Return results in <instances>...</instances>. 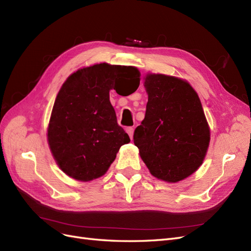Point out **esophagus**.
I'll use <instances>...</instances> for the list:
<instances>
[{
    "label": "esophagus",
    "instance_id": "esophagus-1",
    "mask_svg": "<svg viewBox=\"0 0 251 251\" xmlns=\"http://www.w3.org/2000/svg\"><path fill=\"white\" fill-rule=\"evenodd\" d=\"M126 133L128 134V136H130V138L131 139H133V133H134V128L132 127V126H128V127H126Z\"/></svg>",
    "mask_w": 251,
    "mask_h": 251
}]
</instances>
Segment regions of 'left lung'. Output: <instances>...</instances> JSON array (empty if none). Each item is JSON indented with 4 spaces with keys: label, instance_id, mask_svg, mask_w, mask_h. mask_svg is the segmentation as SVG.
I'll list each match as a JSON object with an SVG mask.
<instances>
[{
    "label": "left lung",
    "instance_id": "8db88e82",
    "mask_svg": "<svg viewBox=\"0 0 251 251\" xmlns=\"http://www.w3.org/2000/svg\"><path fill=\"white\" fill-rule=\"evenodd\" d=\"M144 79L149 100L134 143L154 177L176 183L200 168L209 146V126L187 81L151 73Z\"/></svg>",
    "mask_w": 251,
    "mask_h": 251
}]
</instances>
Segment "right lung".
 Masks as SVG:
<instances>
[{
  "instance_id": "1",
  "label": "right lung",
  "mask_w": 251,
  "mask_h": 251,
  "mask_svg": "<svg viewBox=\"0 0 251 251\" xmlns=\"http://www.w3.org/2000/svg\"><path fill=\"white\" fill-rule=\"evenodd\" d=\"M134 67L97 64L71 74L60 88L48 126V143L59 169L79 181L101 177L130 137L117 124L110 90L139 87Z\"/></svg>"
}]
</instances>
